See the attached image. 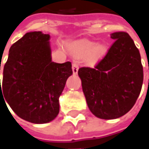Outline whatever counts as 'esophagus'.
I'll list each match as a JSON object with an SVG mask.
<instances>
[{
	"label": "esophagus",
	"instance_id": "1",
	"mask_svg": "<svg viewBox=\"0 0 149 149\" xmlns=\"http://www.w3.org/2000/svg\"><path fill=\"white\" fill-rule=\"evenodd\" d=\"M72 72H73V74H77V72H78V64L76 62L72 63Z\"/></svg>",
	"mask_w": 149,
	"mask_h": 149
}]
</instances>
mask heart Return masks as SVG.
I'll return each instance as SVG.
<instances>
[{"label": "heart", "mask_w": 149, "mask_h": 149, "mask_svg": "<svg viewBox=\"0 0 149 149\" xmlns=\"http://www.w3.org/2000/svg\"><path fill=\"white\" fill-rule=\"evenodd\" d=\"M106 50V46L104 44H99L95 45L94 43L90 41H80L75 44L73 51L77 54H87L90 53L89 56L91 58H95L100 57Z\"/></svg>", "instance_id": "b5f03b06"}]
</instances>
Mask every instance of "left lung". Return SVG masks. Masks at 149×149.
I'll return each instance as SVG.
<instances>
[{"label": "left lung", "mask_w": 149, "mask_h": 149, "mask_svg": "<svg viewBox=\"0 0 149 149\" xmlns=\"http://www.w3.org/2000/svg\"><path fill=\"white\" fill-rule=\"evenodd\" d=\"M114 43L94 68L78 70L91 113L103 120L120 118L134 105L140 94L143 71L139 49L129 33H111Z\"/></svg>", "instance_id": "obj_1"}]
</instances>
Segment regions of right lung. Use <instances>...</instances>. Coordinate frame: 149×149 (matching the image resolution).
I'll return each mask as SVG.
<instances>
[{
	"label": "right lung",
	"instance_id": "1",
	"mask_svg": "<svg viewBox=\"0 0 149 149\" xmlns=\"http://www.w3.org/2000/svg\"><path fill=\"white\" fill-rule=\"evenodd\" d=\"M49 39V34L34 31L12 44L2 86L0 81V96L3 92L14 112L33 124L49 123L57 117L59 96L72 74L71 62H52Z\"/></svg>",
	"mask_w": 149,
	"mask_h": 149
}]
</instances>
